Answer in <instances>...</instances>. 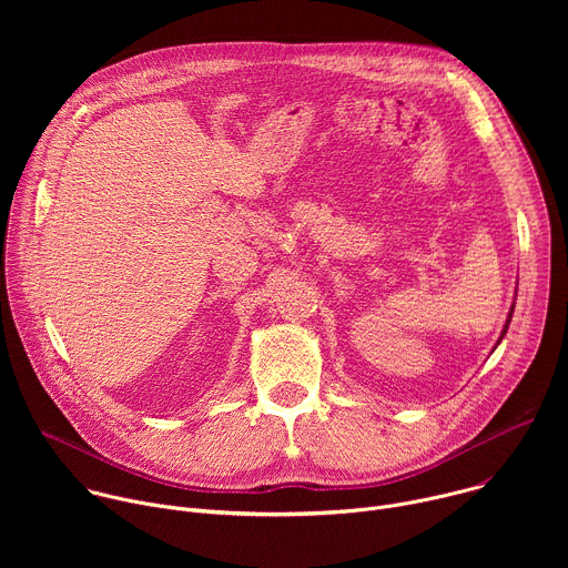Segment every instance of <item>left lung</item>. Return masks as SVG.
Listing matches in <instances>:
<instances>
[{
    "label": "left lung",
    "mask_w": 568,
    "mask_h": 568,
    "mask_svg": "<svg viewBox=\"0 0 568 568\" xmlns=\"http://www.w3.org/2000/svg\"><path fill=\"white\" fill-rule=\"evenodd\" d=\"M513 312H515V310H510V314H508V318H506V326H504V333H501V337H499V342H501V339H504V335H506V333H508V326H510V318H513ZM499 342H497V344H499Z\"/></svg>",
    "instance_id": "left-lung-1"
}]
</instances>
